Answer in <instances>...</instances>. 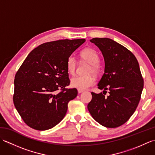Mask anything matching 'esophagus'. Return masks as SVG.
<instances>
[{
	"mask_svg": "<svg viewBox=\"0 0 155 155\" xmlns=\"http://www.w3.org/2000/svg\"><path fill=\"white\" fill-rule=\"evenodd\" d=\"M83 92H84V90H82V89H79V88H78V93H83Z\"/></svg>",
	"mask_w": 155,
	"mask_h": 155,
	"instance_id": "obj_1",
	"label": "esophagus"
}]
</instances>
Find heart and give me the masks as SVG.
<instances>
[{"label": "heart", "mask_w": 155, "mask_h": 155, "mask_svg": "<svg viewBox=\"0 0 155 155\" xmlns=\"http://www.w3.org/2000/svg\"><path fill=\"white\" fill-rule=\"evenodd\" d=\"M80 56L82 59L87 61L88 63L91 64V67L88 68V73H97L99 71V62L100 58L98 54L96 51L93 48H87L82 51L80 53ZM67 71L69 74H73L77 67V61L75 58L72 55L69 56L68 57L67 62H66ZM95 80L93 76H75L72 77L71 80V84L72 87L79 88V89L84 90L91 87L94 84Z\"/></svg>", "instance_id": "b5f03b06"}]
</instances>
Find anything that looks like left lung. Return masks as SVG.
Listing matches in <instances>:
<instances>
[{"label":"left lung","mask_w":155,"mask_h":155,"mask_svg":"<svg viewBox=\"0 0 155 155\" xmlns=\"http://www.w3.org/2000/svg\"><path fill=\"white\" fill-rule=\"evenodd\" d=\"M90 41L100 49L104 60V73L98 88L106 93L108 90L110 94L91 93L88 110L103 126L120 127L132 116L140 99L144 81L139 62L129 50L110 38H94Z\"/></svg>","instance_id":"obj_1"}]
</instances>
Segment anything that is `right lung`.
Returning <instances> with one entry per match:
<instances>
[{"label":"right lung","instance_id":"right-lung-1","mask_svg":"<svg viewBox=\"0 0 155 155\" xmlns=\"http://www.w3.org/2000/svg\"><path fill=\"white\" fill-rule=\"evenodd\" d=\"M84 42L65 39L45 42L23 62L15 77L13 102L28 127L45 130L63 119L68 102L78 94L76 88H65L70 84L66 62Z\"/></svg>","mask_w":155,"mask_h":155}]
</instances>
